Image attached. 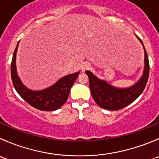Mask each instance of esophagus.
Instances as JSON below:
<instances>
[{
  "mask_svg": "<svg viewBox=\"0 0 159 159\" xmlns=\"http://www.w3.org/2000/svg\"><path fill=\"white\" fill-rule=\"evenodd\" d=\"M89 67H90V64H89V63H87V62L83 63L82 67H81V70H82V71H84V70H88Z\"/></svg>",
  "mask_w": 159,
  "mask_h": 159,
  "instance_id": "esophagus-1",
  "label": "esophagus"
}]
</instances>
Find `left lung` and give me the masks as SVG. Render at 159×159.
I'll use <instances>...</instances> for the list:
<instances>
[{
    "label": "left lung",
    "instance_id": "obj_1",
    "mask_svg": "<svg viewBox=\"0 0 159 159\" xmlns=\"http://www.w3.org/2000/svg\"><path fill=\"white\" fill-rule=\"evenodd\" d=\"M144 50V69L142 77L131 87L127 89H118L108 84L106 81L100 80L89 70L85 74L89 76V87L92 98L101 108L109 110H119L133 102L140 96L144 91L149 76V61L148 53L142 40L138 36Z\"/></svg>",
    "mask_w": 159,
    "mask_h": 159
}]
</instances>
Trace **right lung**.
Segmentation results:
<instances>
[{
	"label": "right lung",
	"instance_id": "obj_1",
	"mask_svg": "<svg viewBox=\"0 0 159 159\" xmlns=\"http://www.w3.org/2000/svg\"><path fill=\"white\" fill-rule=\"evenodd\" d=\"M18 43L15 47L11 65V75L13 85L20 96L34 108L43 111H53L61 108L67 102L72 85L78 77L79 72L63 77L53 85L41 91H32L21 83L17 75L16 53Z\"/></svg>",
	"mask_w": 159,
	"mask_h": 159
}]
</instances>
